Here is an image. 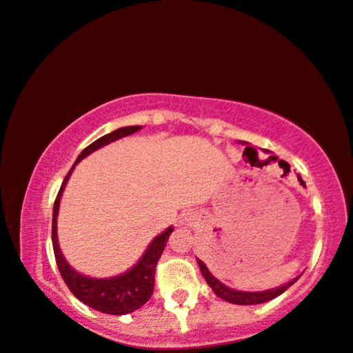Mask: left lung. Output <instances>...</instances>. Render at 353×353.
<instances>
[{
	"label": "left lung",
	"instance_id": "8db88e82",
	"mask_svg": "<svg viewBox=\"0 0 353 353\" xmlns=\"http://www.w3.org/2000/svg\"><path fill=\"white\" fill-rule=\"evenodd\" d=\"M250 146H246V150H248ZM199 261V266H201V271L203 274V278H205V281L209 283V286L212 288V291L215 292V294L219 296L220 299L227 301V303H232V304H241V305H250V304H261V303H266V301H271L274 298H278L279 294H283L284 291L288 290V288L292 286L296 281L299 279V276L296 279H292L288 284H284V286H279L276 288V290H270V291H263V292H245V291H235L232 290V288L225 286L219 281L217 278H214V276L210 274V271L207 270L205 263L197 260Z\"/></svg>",
	"mask_w": 353,
	"mask_h": 353
}]
</instances>
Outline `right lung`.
<instances>
[{"mask_svg": "<svg viewBox=\"0 0 353 353\" xmlns=\"http://www.w3.org/2000/svg\"><path fill=\"white\" fill-rule=\"evenodd\" d=\"M139 126H125L113 133H108L101 138L93 141L90 146H87L80 152L75 164L80 159H83L85 156H88L99 148L105 146V144L114 141V139H120L123 136H128L134 131H138ZM74 169V165H72ZM72 169L69 174L63 179L61 190H59L57 197L54 202V212H52V246H54V254H55V263H57V268L61 271V276L63 283L67 284L72 294L75 298L82 301L83 304L90 305L92 309L105 312V314H113V316H123V314H130L139 309L144 303H148L154 290V273H156V265L161 254L164 252V246L168 243L169 235L172 233V227H169L168 230L161 233L151 241V245L148 246L146 253L143 254L141 260L138 261V265L133 266L128 273L117 276V278H108V279H93L82 276L77 271H74L67 265V261L63 260L61 250H59L57 243V214H59V202H61L62 190L65 188V182L69 179Z\"/></svg>", "mask_w": 353, "mask_h": 353, "instance_id": "add662e5", "label": "right lung"}]
</instances>
